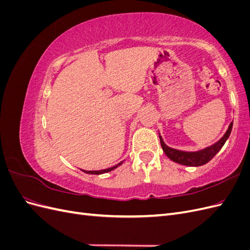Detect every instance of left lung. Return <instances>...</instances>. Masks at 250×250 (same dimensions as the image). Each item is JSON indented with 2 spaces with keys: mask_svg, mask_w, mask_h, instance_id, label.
<instances>
[{
  "mask_svg": "<svg viewBox=\"0 0 250 250\" xmlns=\"http://www.w3.org/2000/svg\"><path fill=\"white\" fill-rule=\"evenodd\" d=\"M231 128H232V122L229 124V129L226 130L225 134L216 144L211 145L210 147L200 150L198 152H185V151L172 149L166 145L161 135H160V141H161V145L165 154L167 155L170 160L181 165L190 166V167H198V166H202L204 164L208 163L211 158L219 152V150L222 148L226 140L229 139V134L231 132Z\"/></svg>",
  "mask_w": 250,
  "mask_h": 250,
  "instance_id": "8db88e82",
  "label": "left lung"
}]
</instances>
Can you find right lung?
I'll return each mask as SVG.
<instances>
[{
    "label": "right lung",
    "instance_id": "add662e5",
    "mask_svg": "<svg viewBox=\"0 0 250 250\" xmlns=\"http://www.w3.org/2000/svg\"><path fill=\"white\" fill-rule=\"evenodd\" d=\"M123 164V162H121V163H119L118 165H116V166H113V167H111V168H107V169H103V170H100V171H83V172H85V173H88V174H102V173H106V172H109V171H111V170H113V169H116V168H118L120 165H122Z\"/></svg>",
    "mask_w": 250,
    "mask_h": 250
}]
</instances>
